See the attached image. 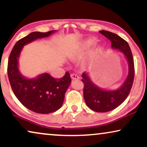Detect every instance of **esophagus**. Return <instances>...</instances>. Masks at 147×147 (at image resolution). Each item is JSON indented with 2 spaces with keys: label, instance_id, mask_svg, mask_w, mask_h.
I'll return each mask as SVG.
<instances>
[{
  "label": "esophagus",
  "instance_id": "obj_1",
  "mask_svg": "<svg viewBox=\"0 0 147 147\" xmlns=\"http://www.w3.org/2000/svg\"><path fill=\"white\" fill-rule=\"evenodd\" d=\"M71 78L72 80H79L80 79L79 76H78L77 74H71Z\"/></svg>",
  "mask_w": 147,
  "mask_h": 147
}]
</instances>
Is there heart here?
Segmentation results:
<instances>
[{"instance_id":"obj_1","label":"heart","mask_w":147,"mask_h":147,"mask_svg":"<svg viewBox=\"0 0 147 147\" xmlns=\"http://www.w3.org/2000/svg\"><path fill=\"white\" fill-rule=\"evenodd\" d=\"M96 43V40L94 38H90V39L86 40V41L84 42L83 46H82V48L83 49H89V48L93 47V46Z\"/></svg>"}]
</instances>
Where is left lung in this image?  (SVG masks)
Masks as SVG:
<instances>
[{
	"mask_svg": "<svg viewBox=\"0 0 147 147\" xmlns=\"http://www.w3.org/2000/svg\"><path fill=\"white\" fill-rule=\"evenodd\" d=\"M111 41L112 48L117 49L125 56L128 61V74L120 88L115 90H106L96 86L86 72L82 74L84 84V98L90 109L97 112H109L119 106L128 97L134 77V65L132 54L127 42L120 36L108 31H99Z\"/></svg>",
	"mask_w": 147,
	"mask_h": 147,
	"instance_id": "1",
	"label": "left lung"
}]
</instances>
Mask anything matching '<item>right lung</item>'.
I'll return each mask as SVG.
<instances>
[{
    "instance_id": "add662e5",
    "label": "right lung",
    "mask_w": 147,
    "mask_h": 147,
    "mask_svg": "<svg viewBox=\"0 0 147 147\" xmlns=\"http://www.w3.org/2000/svg\"><path fill=\"white\" fill-rule=\"evenodd\" d=\"M55 31L33 32L22 38L14 46L8 61V77L13 93L25 107L36 113L49 114L59 110L71 80L67 71L60 79L53 78L47 73L31 79L24 77L19 69L20 54L25 45L49 37Z\"/></svg>"
}]
</instances>
